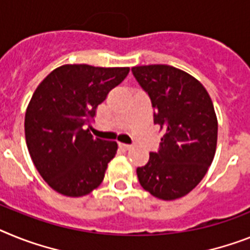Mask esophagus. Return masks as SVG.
Listing matches in <instances>:
<instances>
[{"instance_id": "34e87169", "label": "esophagus", "mask_w": 250, "mask_h": 250, "mask_svg": "<svg viewBox=\"0 0 250 250\" xmlns=\"http://www.w3.org/2000/svg\"><path fill=\"white\" fill-rule=\"evenodd\" d=\"M119 146H121L123 150H129V148H132L131 145H127V144H119Z\"/></svg>"}]
</instances>
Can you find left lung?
Returning a JSON list of instances; mask_svg holds the SVG:
<instances>
[{
    "label": "left lung",
    "instance_id": "left-lung-1",
    "mask_svg": "<svg viewBox=\"0 0 250 250\" xmlns=\"http://www.w3.org/2000/svg\"><path fill=\"white\" fill-rule=\"evenodd\" d=\"M164 131L160 150L137 167L140 184L156 198L174 201L194 189L206 175L217 145L212 100L197 79L167 64L132 67Z\"/></svg>",
    "mask_w": 250,
    "mask_h": 250
}]
</instances>
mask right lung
Wrapping results in <instances>:
<instances>
[{
  "label": "right lung",
  "instance_id": "obj_1",
  "mask_svg": "<svg viewBox=\"0 0 250 250\" xmlns=\"http://www.w3.org/2000/svg\"><path fill=\"white\" fill-rule=\"evenodd\" d=\"M129 67L63 64L38 85L25 113V138L37 170L67 197H83L102 184L115 141L93 137L90 119Z\"/></svg>",
  "mask_w": 250,
  "mask_h": 250
}]
</instances>
